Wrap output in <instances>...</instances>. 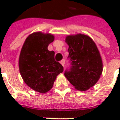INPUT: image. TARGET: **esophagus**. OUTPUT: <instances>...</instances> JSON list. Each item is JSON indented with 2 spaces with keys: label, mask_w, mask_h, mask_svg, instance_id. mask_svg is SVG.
I'll list each match as a JSON object with an SVG mask.
<instances>
[{
  "label": "esophagus",
  "mask_w": 120,
  "mask_h": 120,
  "mask_svg": "<svg viewBox=\"0 0 120 120\" xmlns=\"http://www.w3.org/2000/svg\"><path fill=\"white\" fill-rule=\"evenodd\" d=\"M60 64L62 65V66H64V64H65V60H62L60 61Z\"/></svg>",
  "instance_id": "1"
}]
</instances>
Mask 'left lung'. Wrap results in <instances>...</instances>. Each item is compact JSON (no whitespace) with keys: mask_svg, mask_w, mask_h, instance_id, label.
I'll use <instances>...</instances> for the list:
<instances>
[{"mask_svg":"<svg viewBox=\"0 0 120 120\" xmlns=\"http://www.w3.org/2000/svg\"><path fill=\"white\" fill-rule=\"evenodd\" d=\"M65 41L71 66L64 75L77 90H88L97 83L103 71L98 47L90 37L80 33L68 35Z\"/></svg>","mask_w":120,"mask_h":120,"instance_id":"1","label":"left lung"}]
</instances>
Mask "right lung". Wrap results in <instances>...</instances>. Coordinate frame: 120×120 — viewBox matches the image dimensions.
<instances>
[{
  "label": "right lung",
  "mask_w": 120,
  "mask_h": 120,
  "mask_svg": "<svg viewBox=\"0 0 120 120\" xmlns=\"http://www.w3.org/2000/svg\"><path fill=\"white\" fill-rule=\"evenodd\" d=\"M55 40L54 35L34 32L26 38L19 59L20 73L23 80L33 90L40 93L51 89L55 80L64 71L55 60V52L47 47Z\"/></svg>",
  "instance_id": "1"
}]
</instances>
